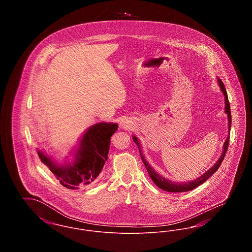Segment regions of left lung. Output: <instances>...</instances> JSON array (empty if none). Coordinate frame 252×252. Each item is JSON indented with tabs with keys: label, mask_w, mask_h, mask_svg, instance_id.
<instances>
[{
	"label": "left lung",
	"mask_w": 252,
	"mask_h": 252,
	"mask_svg": "<svg viewBox=\"0 0 252 252\" xmlns=\"http://www.w3.org/2000/svg\"><path fill=\"white\" fill-rule=\"evenodd\" d=\"M218 84L219 87L221 88V91L222 93L224 94L225 96V112L228 114V132L230 131V126H231V115H230V107H229V102H228V94H227V92H226V89H225V86L223 84V82L218 78ZM133 140L135 142V144H137L138 148H139V151H140V155L142 158V160L144 161V165L145 168L151 178V180H153V182L156 184L158 188H160L161 190H164L166 192H187V191H191L192 189L196 188L197 186H199L200 184H202L203 182H205L206 180H208L210 177H212L216 171L217 169L219 168V166L221 165L225 155H226V152L228 150V143H229V136L227 137V140L224 144V147H223V152H222V155L219 158V159L216 162V164L212 168H210L206 173H204L202 176H200L199 178H197L196 180H192V181H188V182H174V181H171V180H167L163 177H161L160 175H158V173H156L154 171V169L151 167L148 162L145 160L144 157L143 156V153H142V148H141V145H140V142L138 141V139L133 136Z\"/></svg>",
	"instance_id": "obj_1"
}]
</instances>
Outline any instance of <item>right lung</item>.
Wrapping results in <instances>:
<instances>
[{
	"instance_id": "right-lung-1",
	"label": "right lung",
	"mask_w": 252,
	"mask_h": 252,
	"mask_svg": "<svg viewBox=\"0 0 252 252\" xmlns=\"http://www.w3.org/2000/svg\"><path fill=\"white\" fill-rule=\"evenodd\" d=\"M118 129L114 123H98L85 132L72 162L59 164L51 157L37 150V154L50 171L68 189L77 190L95 181L108 159L110 138Z\"/></svg>"
}]
</instances>
